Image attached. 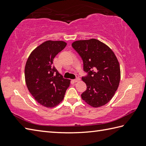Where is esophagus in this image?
<instances>
[{"label": "esophagus", "mask_w": 146, "mask_h": 146, "mask_svg": "<svg viewBox=\"0 0 146 146\" xmlns=\"http://www.w3.org/2000/svg\"><path fill=\"white\" fill-rule=\"evenodd\" d=\"M80 80V78H77L76 79H74V80H73V82H74V83H76V82H78V81H79Z\"/></svg>", "instance_id": "obj_1"}]
</instances>
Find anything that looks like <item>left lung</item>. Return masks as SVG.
Instances as JSON below:
<instances>
[{
	"label": "left lung",
	"instance_id": "obj_1",
	"mask_svg": "<svg viewBox=\"0 0 146 146\" xmlns=\"http://www.w3.org/2000/svg\"><path fill=\"white\" fill-rule=\"evenodd\" d=\"M83 62V70L88 73L83 76L87 89L81 98L90 106L98 108L113 98L121 78L119 63L109 46L92 38L78 40L72 45Z\"/></svg>",
	"mask_w": 146,
	"mask_h": 146
}]
</instances>
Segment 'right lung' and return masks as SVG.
I'll use <instances>...</instances> for the list:
<instances>
[{"mask_svg":"<svg viewBox=\"0 0 146 146\" xmlns=\"http://www.w3.org/2000/svg\"><path fill=\"white\" fill-rule=\"evenodd\" d=\"M66 46L63 41L48 40L32 51L26 62L27 88L40 104L53 108L63 101L70 80L63 78L53 65L54 58Z\"/></svg>","mask_w":146,"mask_h":146,"instance_id":"add662e5","label":"right lung"}]
</instances>
